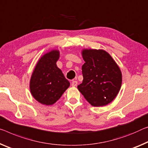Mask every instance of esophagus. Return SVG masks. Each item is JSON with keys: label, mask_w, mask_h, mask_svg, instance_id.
<instances>
[{"label": "esophagus", "mask_w": 148, "mask_h": 148, "mask_svg": "<svg viewBox=\"0 0 148 148\" xmlns=\"http://www.w3.org/2000/svg\"><path fill=\"white\" fill-rule=\"evenodd\" d=\"M77 84H78V82L76 81V80H72V86H77Z\"/></svg>", "instance_id": "1"}]
</instances>
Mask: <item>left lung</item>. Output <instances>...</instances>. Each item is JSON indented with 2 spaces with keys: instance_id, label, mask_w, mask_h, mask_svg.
Segmentation results:
<instances>
[{
  "instance_id": "left-lung-1",
  "label": "left lung",
  "mask_w": 148,
  "mask_h": 148,
  "mask_svg": "<svg viewBox=\"0 0 148 148\" xmlns=\"http://www.w3.org/2000/svg\"><path fill=\"white\" fill-rule=\"evenodd\" d=\"M82 83L78 90L94 107L111 103L118 94L122 84L121 70L111 55L103 50L85 49L82 51Z\"/></svg>"
}]
</instances>
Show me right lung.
I'll return each mask as SVG.
<instances>
[{
    "instance_id": "add662e5",
    "label": "right lung",
    "mask_w": 148,
    "mask_h": 148,
    "mask_svg": "<svg viewBox=\"0 0 148 148\" xmlns=\"http://www.w3.org/2000/svg\"><path fill=\"white\" fill-rule=\"evenodd\" d=\"M59 52L53 50L43 55L37 62L30 80V91L41 104L53 105L70 86L56 62Z\"/></svg>"
}]
</instances>
